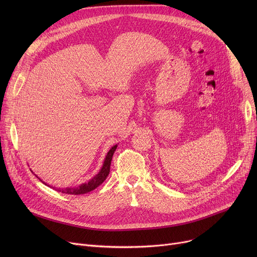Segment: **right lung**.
Returning <instances> with one entry per match:
<instances>
[{
  "mask_svg": "<svg viewBox=\"0 0 257 257\" xmlns=\"http://www.w3.org/2000/svg\"><path fill=\"white\" fill-rule=\"evenodd\" d=\"M116 147H117V145H114L111 148V149L108 151L100 172L96 175V176H93L88 182L82 183V184H80L79 186H75V187H65V188H56V187H53V186L52 187L55 188V190L58 191V192H61L63 194H67V195H82V194H86V193H89V192L93 191L94 188H97L99 185H101L105 181V179L108 176V174H109L111 159H112V156H113V153L116 149Z\"/></svg>",
  "mask_w": 257,
  "mask_h": 257,
  "instance_id": "obj_1",
  "label": "right lung"
}]
</instances>
